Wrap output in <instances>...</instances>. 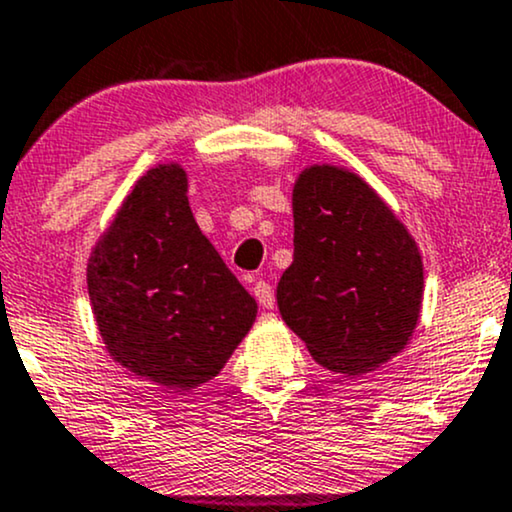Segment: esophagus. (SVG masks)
<instances>
[{
	"label": "esophagus",
	"instance_id": "34e87169",
	"mask_svg": "<svg viewBox=\"0 0 512 512\" xmlns=\"http://www.w3.org/2000/svg\"><path fill=\"white\" fill-rule=\"evenodd\" d=\"M254 297L263 309H273L275 292H273L271 283H266V280H256V283H254Z\"/></svg>",
	"mask_w": 512,
	"mask_h": 512
}]
</instances>
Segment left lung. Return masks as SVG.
I'll return each instance as SVG.
<instances>
[{
  "label": "left lung",
  "mask_w": 512,
  "mask_h": 512,
  "mask_svg": "<svg viewBox=\"0 0 512 512\" xmlns=\"http://www.w3.org/2000/svg\"><path fill=\"white\" fill-rule=\"evenodd\" d=\"M295 254L278 283L285 324L326 370L365 375L409 343L423 300L416 241L358 174L309 166L292 191Z\"/></svg>",
  "instance_id": "left-lung-1"
}]
</instances>
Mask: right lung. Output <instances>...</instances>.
Masks as SVG:
<instances>
[{"label": "right lung", "instance_id": "1", "mask_svg": "<svg viewBox=\"0 0 512 512\" xmlns=\"http://www.w3.org/2000/svg\"><path fill=\"white\" fill-rule=\"evenodd\" d=\"M186 193L179 164L149 169L86 266L91 307L113 360L179 392L225 367L258 309L195 225Z\"/></svg>", "mask_w": 512, "mask_h": 512}]
</instances>
